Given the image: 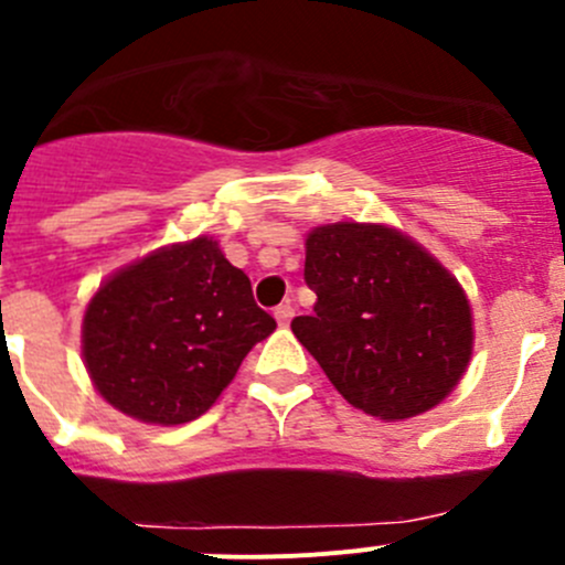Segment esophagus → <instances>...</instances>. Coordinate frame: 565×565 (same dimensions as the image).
Listing matches in <instances>:
<instances>
[{"mask_svg": "<svg viewBox=\"0 0 565 565\" xmlns=\"http://www.w3.org/2000/svg\"><path fill=\"white\" fill-rule=\"evenodd\" d=\"M273 315H276L278 326H289V320H292V317H295V309L289 303H281L276 311H273Z\"/></svg>", "mask_w": 565, "mask_h": 565, "instance_id": "34e87169", "label": "esophagus"}]
</instances>
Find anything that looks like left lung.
I'll return each instance as SVG.
<instances>
[{"mask_svg": "<svg viewBox=\"0 0 565 565\" xmlns=\"http://www.w3.org/2000/svg\"><path fill=\"white\" fill-rule=\"evenodd\" d=\"M303 278L317 303L292 333L353 408L403 422L458 386L475 350L472 306L414 237L386 223L315 226Z\"/></svg>", "mask_w": 565, "mask_h": 565, "instance_id": "obj_1", "label": "left lung"}]
</instances>
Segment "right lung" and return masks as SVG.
Returning a JSON list of instances; mask_svg holds the SVG:
<instances>
[{
  "instance_id": "add662e5",
  "label": "right lung",
  "mask_w": 565,
  "mask_h": 565,
  "mask_svg": "<svg viewBox=\"0 0 565 565\" xmlns=\"http://www.w3.org/2000/svg\"><path fill=\"white\" fill-rule=\"evenodd\" d=\"M276 320L215 237L157 248L98 284L82 317L93 388L146 425H184L215 405Z\"/></svg>"
}]
</instances>
